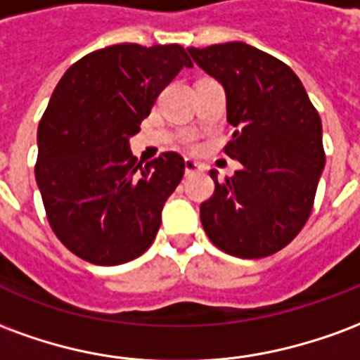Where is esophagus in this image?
Segmentation results:
<instances>
[{
	"mask_svg": "<svg viewBox=\"0 0 360 360\" xmlns=\"http://www.w3.org/2000/svg\"><path fill=\"white\" fill-rule=\"evenodd\" d=\"M204 167H202V164H198V162H195V160H185V173H187V175H193V173H196V172H202Z\"/></svg>",
	"mask_w": 360,
	"mask_h": 360,
	"instance_id": "obj_1",
	"label": "esophagus"
}]
</instances>
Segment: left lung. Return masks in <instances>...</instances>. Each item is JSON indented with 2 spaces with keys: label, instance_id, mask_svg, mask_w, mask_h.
<instances>
[{
  "label": "left lung",
  "instance_id": "left-lung-1",
  "mask_svg": "<svg viewBox=\"0 0 360 360\" xmlns=\"http://www.w3.org/2000/svg\"><path fill=\"white\" fill-rule=\"evenodd\" d=\"M226 90L227 121L237 131L226 154L241 162L200 204L210 241L239 258L270 257L293 241L312 210L324 169L322 121L299 77L245 42L188 48Z\"/></svg>",
  "mask_w": 360,
  "mask_h": 360
}]
</instances>
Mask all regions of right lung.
I'll return each mask as SVG.
<instances>
[{"mask_svg": "<svg viewBox=\"0 0 360 360\" xmlns=\"http://www.w3.org/2000/svg\"><path fill=\"white\" fill-rule=\"evenodd\" d=\"M183 67L179 44H115L69 67L38 125L36 183L53 233L98 266L125 264L156 239L185 173L177 152L142 165L129 148L158 94Z\"/></svg>", "mask_w": 360, "mask_h": 360, "instance_id": "add662e5", "label": "right lung"}]
</instances>
